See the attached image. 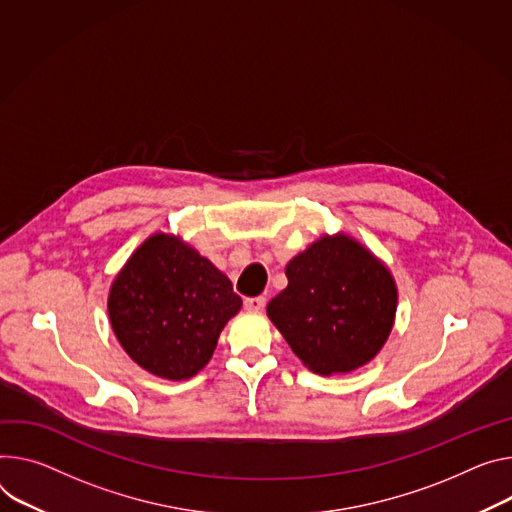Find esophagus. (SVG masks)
Listing matches in <instances>:
<instances>
[{
	"instance_id": "obj_1",
	"label": "esophagus",
	"mask_w": 512,
	"mask_h": 512,
	"mask_svg": "<svg viewBox=\"0 0 512 512\" xmlns=\"http://www.w3.org/2000/svg\"><path fill=\"white\" fill-rule=\"evenodd\" d=\"M245 308H247V310H263V308H265V298H263V296L245 298Z\"/></svg>"
}]
</instances>
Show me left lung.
I'll list each match as a JSON object with an SVG mask.
<instances>
[{
    "label": "left lung",
    "mask_w": 512,
    "mask_h": 512,
    "mask_svg": "<svg viewBox=\"0 0 512 512\" xmlns=\"http://www.w3.org/2000/svg\"><path fill=\"white\" fill-rule=\"evenodd\" d=\"M267 316L316 374H347L386 343L396 314L390 271L349 237H322L288 267Z\"/></svg>",
    "instance_id": "8db88e82"
}]
</instances>
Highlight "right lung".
Listing matches in <instances>:
<instances>
[{
	"instance_id": "obj_1",
	"label": "right lung",
	"mask_w": 512,
	"mask_h": 512,
	"mask_svg": "<svg viewBox=\"0 0 512 512\" xmlns=\"http://www.w3.org/2000/svg\"><path fill=\"white\" fill-rule=\"evenodd\" d=\"M241 304L206 257L159 232L118 273L108 312L120 345L138 365L159 378L185 380L210 361Z\"/></svg>"
}]
</instances>
